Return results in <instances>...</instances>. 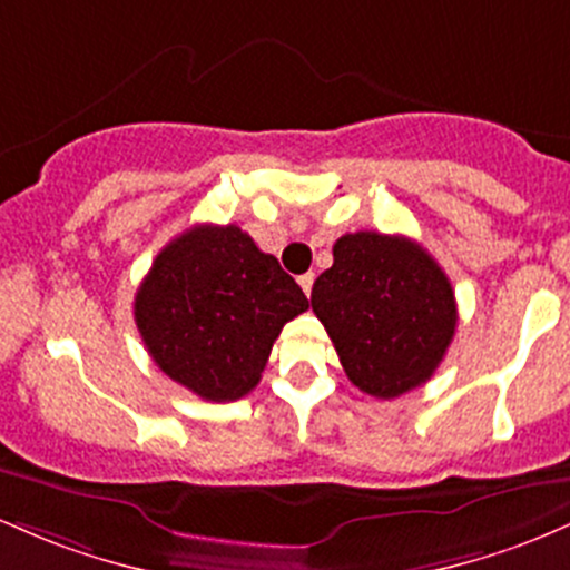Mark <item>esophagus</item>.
Returning a JSON list of instances; mask_svg holds the SVG:
<instances>
[{
	"label": "esophagus",
	"mask_w": 570,
	"mask_h": 570,
	"mask_svg": "<svg viewBox=\"0 0 570 570\" xmlns=\"http://www.w3.org/2000/svg\"><path fill=\"white\" fill-rule=\"evenodd\" d=\"M298 285H302V291L306 293V296H309V293H312V285H315V274H312V272L302 274V277H298Z\"/></svg>",
	"instance_id": "1"
}]
</instances>
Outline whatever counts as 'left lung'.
Returning <instances> with one entry per match:
<instances>
[{"label": "left lung", "instance_id": "left-lung-1", "mask_svg": "<svg viewBox=\"0 0 570 570\" xmlns=\"http://www.w3.org/2000/svg\"><path fill=\"white\" fill-rule=\"evenodd\" d=\"M312 312L328 331L344 374L374 399L425 385L458 328L444 268L406 236H338L334 266L312 285Z\"/></svg>", "mask_w": 570, "mask_h": 570}]
</instances>
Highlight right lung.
Instances as JSON below:
<instances>
[{
  "instance_id": "1",
  "label": "right lung",
  "mask_w": 570,
  "mask_h": 570,
  "mask_svg": "<svg viewBox=\"0 0 570 570\" xmlns=\"http://www.w3.org/2000/svg\"><path fill=\"white\" fill-rule=\"evenodd\" d=\"M309 306L239 226H194L153 261L134 298L147 353L177 385L226 404L258 385L287 320Z\"/></svg>"
}]
</instances>
